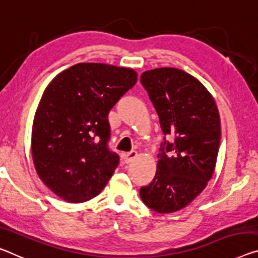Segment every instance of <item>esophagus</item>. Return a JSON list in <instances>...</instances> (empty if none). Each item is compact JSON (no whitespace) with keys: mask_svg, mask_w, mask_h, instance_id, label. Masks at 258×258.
Returning <instances> with one entry per match:
<instances>
[{"mask_svg":"<svg viewBox=\"0 0 258 258\" xmlns=\"http://www.w3.org/2000/svg\"><path fill=\"white\" fill-rule=\"evenodd\" d=\"M138 156V153L136 151H132V152H128V153H124L123 154V158H124V161L126 164H129V162H132L135 158Z\"/></svg>","mask_w":258,"mask_h":258,"instance_id":"1","label":"esophagus"}]
</instances>
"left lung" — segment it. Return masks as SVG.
Listing matches in <instances>:
<instances>
[{"instance_id": "8db88e82", "label": "left lung", "mask_w": 258, "mask_h": 258, "mask_svg": "<svg viewBox=\"0 0 258 258\" xmlns=\"http://www.w3.org/2000/svg\"><path fill=\"white\" fill-rule=\"evenodd\" d=\"M148 91L162 133L157 172L140 196L158 213H172L189 205L212 179L220 145V116L215 99L191 75L177 68L144 71Z\"/></svg>"}]
</instances>
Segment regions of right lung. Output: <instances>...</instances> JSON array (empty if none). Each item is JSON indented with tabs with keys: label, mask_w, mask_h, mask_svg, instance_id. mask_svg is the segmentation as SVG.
Masks as SVG:
<instances>
[{
	"label": "right lung",
	"mask_w": 258,
	"mask_h": 258,
	"mask_svg": "<svg viewBox=\"0 0 258 258\" xmlns=\"http://www.w3.org/2000/svg\"><path fill=\"white\" fill-rule=\"evenodd\" d=\"M137 77L136 70L125 67L77 63L43 91L33 118L31 152L38 176L63 201H90L112 177L118 156L107 148V117Z\"/></svg>",
	"instance_id": "right-lung-1"
}]
</instances>
